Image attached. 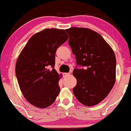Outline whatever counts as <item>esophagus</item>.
<instances>
[{"mask_svg":"<svg viewBox=\"0 0 131 131\" xmlns=\"http://www.w3.org/2000/svg\"><path fill=\"white\" fill-rule=\"evenodd\" d=\"M63 76L64 77V78H66V77H68L69 76V75H70V73H63Z\"/></svg>","mask_w":131,"mask_h":131,"instance_id":"34e87169","label":"esophagus"}]
</instances>
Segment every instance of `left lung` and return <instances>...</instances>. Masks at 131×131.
I'll return each instance as SVG.
<instances>
[{
    "label": "left lung",
    "mask_w": 131,
    "mask_h": 131,
    "mask_svg": "<svg viewBox=\"0 0 131 131\" xmlns=\"http://www.w3.org/2000/svg\"><path fill=\"white\" fill-rule=\"evenodd\" d=\"M68 44L76 59L72 74L77 84L72 89L79 101L86 106L96 105L112 89L116 77L114 52L102 36L86 28L65 30ZM83 67L79 69L78 67Z\"/></svg>",
    "instance_id": "1"
}]
</instances>
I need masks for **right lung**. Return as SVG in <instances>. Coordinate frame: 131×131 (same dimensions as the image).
<instances>
[{
    "label": "right lung",
    "instance_id": "add662e5",
    "mask_svg": "<svg viewBox=\"0 0 131 131\" xmlns=\"http://www.w3.org/2000/svg\"><path fill=\"white\" fill-rule=\"evenodd\" d=\"M68 38L64 30L45 29L29 39L18 57L15 71L19 86L34 106L48 107L59 95L60 76L54 69L55 56Z\"/></svg>",
    "mask_w": 131,
    "mask_h": 131
}]
</instances>
